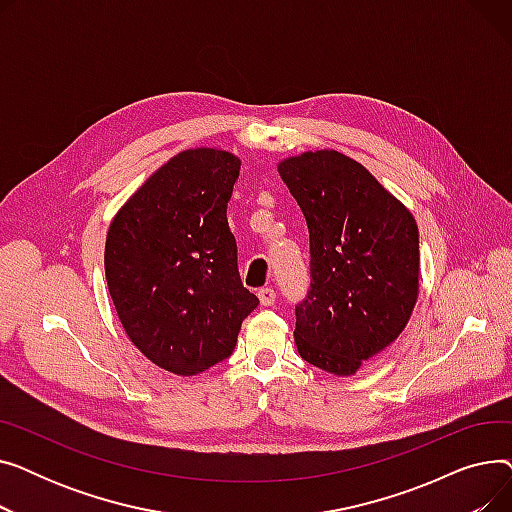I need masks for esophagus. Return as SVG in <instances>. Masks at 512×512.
<instances>
[{
  "label": "esophagus",
  "instance_id": "obj_1",
  "mask_svg": "<svg viewBox=\"0 0 512 512\" xmlns=\"http://www.w3.org/2000/svg\"><path fill=\"white\" fill-rule=\"evenodd\" d=\"M257 297H259V303L263 305V307H272L274 303H276V290L274 288H259V292H257Z\"/></svg>",
  "mask_w": 512,
  "mask_h": 512
}]
</instances>
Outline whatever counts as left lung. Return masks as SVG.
<instances>
[{"mask_svg":"<svg viewBox=\"0 0 512 512\" xmlns=\"http://www.w3.org/2000/svg\"><path fill=\"white\" fill-rule=\"evenodd\" d=\"M309 228L311 288L297 305L299 355L353 375L407 328L419 297L413 213L359 161L334 149L282 159Z\"/></svg>","mask_w":512,"mask_h":512,"instance_id":"obj_1","label":"left lung"}]
</instances>
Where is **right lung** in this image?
Instances as JSON below:
<instances>
[{
    "mask_svg": "<svg viewBox=\"0 0 512 512\" xmlns=\"http://www.w3.org/2000/svg\"><path fill=\"white\" fill-rule=\"evenodd\" d=\"M240 159L186 149L114 215L105 280L130 342L157 367L197 375L228 359L259 299L240 282L226 207Z\"/></svg>",
    "mask_w": 512,
    "mask_h": 512,
    "instance_id": "obj_1",
    "label": "right lung"
}]
</instances>
